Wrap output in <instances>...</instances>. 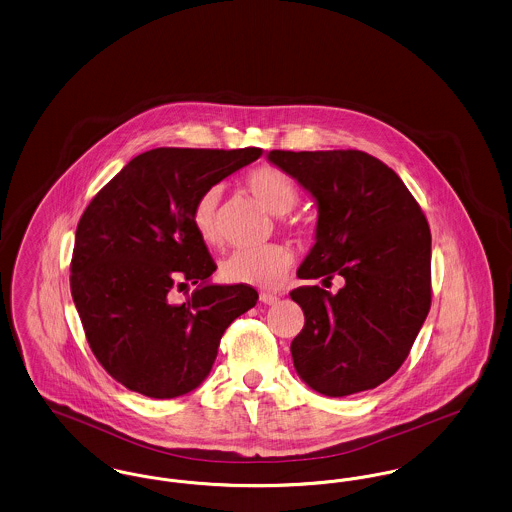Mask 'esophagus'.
Segmentation results:
<instances>
[{
	"instance_id": "34e87169",
	"label": "esophagus",
	"mask_w": 512,
	"mask_h": 512,
	"mask_svg": "<svg viewBox=\"0 0 512 512\" xmlns=\"http://www.w3.org/2000/svg\"><path fill=\"white\" fill-rule=\"evenodd\" d=\"M259 301L265 303V305H274V303L278 301V297L272 295V293H261V295H259Z\"/></svg>"
}]
</instances>
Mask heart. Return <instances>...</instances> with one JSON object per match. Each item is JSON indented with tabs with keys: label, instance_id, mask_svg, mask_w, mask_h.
Instances as JSON below:
<instances>
[{
	"label": "heart",
	"instance_id": "obj_1",
	"mask_svg": "<svg viewBox=\"0 0 512 512\" xmlns=\"http://www.w3.org/2000/svg\"><path fill=\"white\" fill-rule=\"evenodd\" d=\"M245 188L272 215H288L299 201V192L292 178L276 167H257L245 176ZM220 190L217 186L197 197L192 209V224L205 244L219 240L217 207ZM293 251L288 245L268 244L263 247H244L232 251L220 265L226 282L257 288L276 286L292 268Z\"/></svg>",
	"mask_w": 512,
	"mask_h": 512
}]
</instances>
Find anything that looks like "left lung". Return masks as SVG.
<instances>
[{
    "mask_svg": "<svg viewBox=\"0 0 512 512\" xmlns=\"http://www.w3.org/2000/svg\"><path fill=\"white\" fill-rule=\"evenodd\" d=\"M317 201L303 280H345L340 292L293 290L305 315L293 338L299 378L328 397L386 382L407 359L432 303V236L420 205L380 159L357 149L268 151Z\"/></svg>",
    "mask_w": 512,
    "mask_h": 512,
    "instance_id": "left-lung-1",
    "label": "left lung"
}]
</instances>
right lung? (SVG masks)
<instances>
[{"label":"right lung","instance_id":"add662e5","mask_svg":"<svg viewBox=\"0 0 512 512\" xmlns=\"http://www.w3.org/2000/svg\"><path fill=\"white\" fill-rule=\"evenodd\" d=\"M259 147H157L134 157L76 226L71 293L86 340L124 388L153 399L194 391L224 330L255 307L251 286L213 284L192 224L197 197L261 157ZM198 286L176 304V287Z\"/></svg>","mask_w":512,"mask_h":512}]
</instances>
